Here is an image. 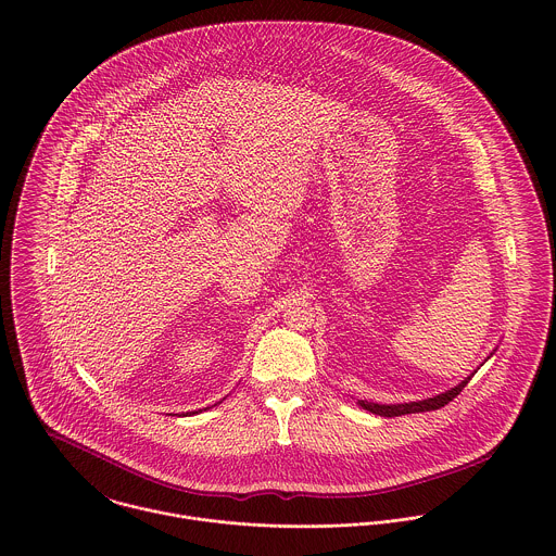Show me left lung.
I'll list each match as a JSON object with an SVG mask.
<instances>
[{
    "label": "left lung",
    "instance_id": "1",
    "mask_svg": "<svg viewBox=\"0 0 556 556\" xmlns=\"http://www.w3.org/2000/svg\"><path fill=\"white\" fill-rule=\"evenodd\" d=\"M492 355V353H490ZM476 375V372H473ZM471 375V377H473ZM471 377H467L465 381H460L456 388L439 394L434 397H426V400H417V402H404V404H377V402H368V400H359L357 404L375 415H381V417H397V415H408V413H424V410H437L441 406H445L447 402H452L454 397L458 396L465 386L471 381Z\"/></svg>",
    "mask_w": 556,
    "mask_h": 556
}]
</instances>
